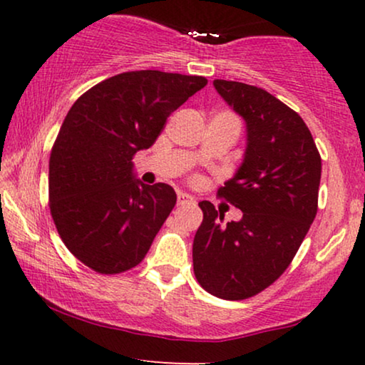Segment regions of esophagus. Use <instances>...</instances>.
Wrapping results in <instances>:
<instances>
[{
    "label": "esophagus",
    "instance_id": "obj_1",
    "mask_svg": "<svg viewBox=\"0 0 365 365\" xmlns=\"http://www.w3.org/2000/svg\"><path fill=\"white\" fill-rule=\"evenodd\" d=\"M192 202H194L192 196H189L187 192L178 191V204H192Z\"/></svg>",
    "mask_w": 365,
    "mask_h": 365
}]
</instances>
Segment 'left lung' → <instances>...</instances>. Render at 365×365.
Listing matches in <instances>:
<instances>
[{
    "label": "left lung",
    "instance_id": "8db88e82",
    "mask_svg": "<svg viewBox=\"0 0 365 365\" xmlns=\"http://www.w3.org/2000/svg\"><path fill=\"white\" fill-rule=\"evenodd\" d=\"M214 88L247 124L242 166L217 196L241 209L224 222L209 201L192 244L194 276L226 301L262 292L282 276L317 214L321 154L299 114L262 88L216 79Z\"/></svg>",
    "mask_w": 365,
    "mask_h": 365
}]
</instances>
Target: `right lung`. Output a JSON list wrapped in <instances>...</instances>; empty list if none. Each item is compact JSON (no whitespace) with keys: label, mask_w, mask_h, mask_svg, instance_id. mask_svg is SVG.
<instances>
[{"label":"right lung","mask_w":365,"mask_h":365,"mask_svg":"<svg viewBox=\"0 0 365 365\" xmlns=\"http://www.w3.org/2000/svg\"><path fill=\"white\" fill-rule=\"evenodd\" d=\"M207 79L156 69L104 79L69 109L49 156V211L74 257L98 274H121L146 257L176 206L169 184L133 178L171 113Z\"/></svg>","instance_id":"right-lung-1"}]
</instances>
